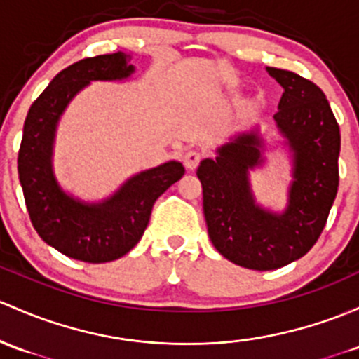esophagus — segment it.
<instances>
[{
  "label": "esophagus",
  "instance_id": "1",
  "mask_svg": "<svg viewBox=\"0 0 359 359\" xmlns=\"http://www.w3.org/2000/svg\"><path fill=\"white\" fill-rule=\"evenodd\" d=\"M182 161H184V165H186L187 170H196L198 168L199 161H201V154H199L198 151H187V153L184 154Z\"/></svg>",
  "mask_w": 359,
  "mask_h": 359
}]
</instances>
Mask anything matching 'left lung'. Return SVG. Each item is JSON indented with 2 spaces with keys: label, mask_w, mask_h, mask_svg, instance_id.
I'll return each instance as SVG.
<instances>
[{
  "label": "left lung",
  "mask_w": 359,
  "mask_h": 359,
  "mask_svg": "<svg viewBox=\"0 0 359 359\" xmlns=\"http://www.w3.org/2000/svg\"><path fill=\"white\" fill-rule=\"evenodd\" d=\"M266 72L284 89L273 115L278 139L270 144L259 123L237 130L196 172L215 249L229 262L259 271L296 262L316 243L337 194L341 153V130L323 90L294 72ZM275 145L286 151L291 165L282 210L262 205L250 184V173L266 166V153Z\"/></svg>",
  "instance_id": "1"
}]
</instances>
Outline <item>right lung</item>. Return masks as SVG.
Returning <instances> with one entry per match:
<instances>
[{"label":"right lung","instance_id":"1","mask_svg":"<svg viewBox=\"0 0 359 359\" xmlns=\"http://www.w3.org/2000/svg\"><path fill=\"white\" fill-rule=\"evenodd\" d=\"M130 51L84 58L56 75L32 103L18 151V179L30 222L48 246L86 263L122 258L141 241L154 201L186 168L170 160L129 177L110 196L86 201L60 184L55 172L56 130L69 104L90 82L129 81Z\"/></svg>","mask_w":359,"mask_h":359}]
</instances>
